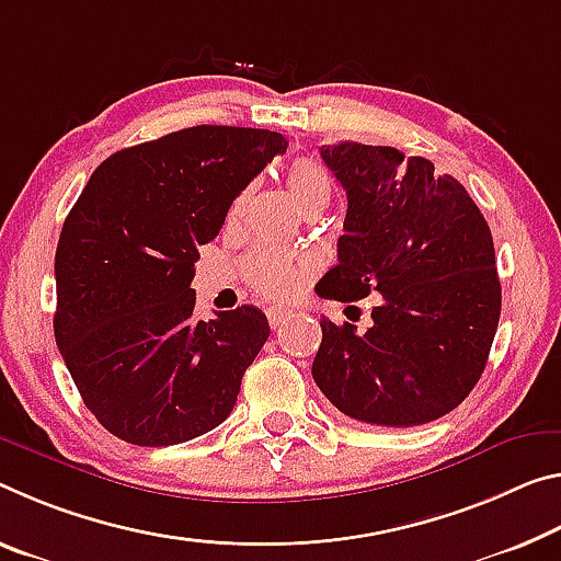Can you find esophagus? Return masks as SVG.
<instances>
[{
  "label": "esophagus",
  "mask_w": 561,
  "mask_h": 561,
  "mask_svg": "<svg viewBox=\"0 0 561 561\" xmlns=\"http://www.w3.org/2000/svg\"><path fill=\"white\" fill-rule=\"evenodd\" d=\"M289 317H291V312H289V309H284V307H270V309H266V319H270V327L272 329H279L284 322H287Z\"/></svg>",
  "instance_id": "34e87169"
}]
</instances>
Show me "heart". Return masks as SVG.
Masks as SVG:
<instances>
[{"mask_svg":"<svg viewBox=\"0 0 561 561\" xmlns=\"http://www.w3.org/2000/svg\"><path fill=\"white\" fill-rule=\"evenodd\" d=\"M284 182H287L291 197L299 204L301 209L309 211L314 207H324V202L332 192V184H329V176L322 167H319L314 159H295L284 172ZM249 194L252 190H244L237 194V199L229 207V221H237L244 215ZM242 272L249 287L260 291L264 297L272 299H284L301 287L307 282L309 272H312V264L307 260H299V256H291L287 252H279V249L272 247H260L254 252H249L242 260Z\"/></svg>","mask_w":561,"mask_h":561,"instance_id":"1","label":"heart"}]
</instances>
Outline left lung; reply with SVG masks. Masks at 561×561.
Masks as SVG:
<instances>
[{
	"label": "left lung",
	"instance_id": "left-lung-1",
	"mask_svg": "<svg viewBox=\"0 0 561 561\" xmlns=\"http://www.w3.org/2000/svg\"><path fill=\"white\" fill-rule=\"evenodd\" d=\"M346 192L340 264L317 295H379L371 324L322 317L312 377L340 412L377 426H416L465 402L482 377L502 312L486 219L455 176L394 147L319 149Z\"/></svg>",
	"mask_w": 561,
	"mask_h": 561
}]
</instances>
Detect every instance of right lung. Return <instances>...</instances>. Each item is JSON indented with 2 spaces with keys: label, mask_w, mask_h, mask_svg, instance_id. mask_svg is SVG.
<instances>
[{
  "label": "right lung",
  "mask_w": 561,
  "mask_h": 561,
  "mask_svg": "<svg viewBox=\"0 0 561 561\" xmlns=\"http://www.w3.org/2000/svg\"><path fill=\"white\" fill-rule=\"evenodd\" d=\"M284 149L279 131L199 124L114 152L89 176L57 244L55 336L114 437L169 447L232 414L270 324L249 305L194 322V262Z\"/></svg>",
  "instance_id": "obj_1"
}]
</instances>
